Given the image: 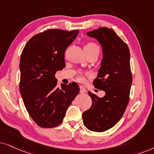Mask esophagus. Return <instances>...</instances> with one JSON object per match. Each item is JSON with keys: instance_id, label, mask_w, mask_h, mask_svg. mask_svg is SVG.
<instances>
[{"instance_id": "esophagus-1", "label": "esophagus", "mask_w": 154, "mask_h": 154, "mask_svg": "<svg viewBox=\"0 0 154 154\" xmlns=\"http://www.w3.org/2000/svg\"><path fill=\"white\" fill-rule=\"evenodd\" d=\"M79 91H80L81 94H85V93H86V92H87V89H86L85 87H79Z\"/></svg>"}]
</instances>
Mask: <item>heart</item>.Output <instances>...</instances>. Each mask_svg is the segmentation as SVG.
Returning <instances> with one entry per match:
<instances>
[{
    "label": "heart",
    "instance_id": "heart-1",
    "mask_svg": "<svg viewBox=\"0 0 154 154\" xmlns=\"http://www.w3.org/2000/svg\"><path fill=\"white\" fill-rule=\"evenodd\" d=\"M85 48L89 49V50H91V51H97L99 52V47L97 44H96L95 43H88L85 45Z\"/></svg>",
    "mask_w": 154,
    "mask_h": 154
}]
</instances>
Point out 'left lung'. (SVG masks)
<instances>
[{"label":"left lung","instance_id":"obj_1","mask_svg":"<svg viewBox=\"0 0 154 154\" xmlns=\"http://www.w3.org/2000/svg\"><path fill=\"white\" fill-rule=\"evenodd\" d=\"M87 35L96 38L101 46L103 58L93 84L106 94L100 98L88 92L92 105L83 112V122L89 130L101 132L120 120L129 103L132 83L130 50L111 29L100 27L87 32Z\"/></svg>","mask_w":154,"mask_h":154}]
</instances>
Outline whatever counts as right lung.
Wrapping results in <instances>:
<instances>
[{"mask_svg": "<svg viewBox=\"0 0 154 154\" xmlns=\"http://www.w3.org/2000/svg\"><path fill=\"white\" fill-rule=\"evenodd\" d=\"M78 34L79 30H46L31 38L22 52L20 94L31 118L42 128L60 125L79 94L77 83L58 87L55 77L56 72L65 67V50Z\"/></svg>", "mask_w": 154, "mask_h": 154, "instance_id": "obj_1", "label": "right lung"}]
</instances>
